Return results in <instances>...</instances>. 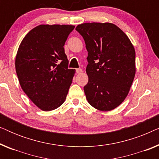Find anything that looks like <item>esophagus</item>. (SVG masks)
I'll return each instance as SVG.
<instances>
[{"label":"esophagus","instance_id":"obj_1","mask_svg":"<svg viewBox=\"0 0 159 159\" xmlns=\"http://www.w3.org/2000/svg\"><path fill=\"white\" fill-rule=\"evenodd\" d=\"M76 72H77V74H80L82 72V69H76Z\"/></svg>","mask_w":159,"mask_h":159}]
</instances>
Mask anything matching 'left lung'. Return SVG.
Wrapping results in <instances>:
<instances>
[{"label":"left lung","mask_w":159,"mask_h":159,"mask_svg":"<svg viewBox=\"0 0 159 159\" xmlns=\"http://www.w3.org/2000/svg\"><path fill=\"white\" fill-rule=\"evenodd\" d=\"M76 30L84 38L88 52L86 98L98 110L114 109L127 96L135 76L133 45L112 23H84Z\"/></svg>","instance_id":"8db88e82"}]
</instances>
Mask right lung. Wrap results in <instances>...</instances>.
I'll use <instances>...</instances> for the list:
<instances>
[{
  "instance_id": "obj_1",
  "label": "right lung",
  "mask_w": 159,
  "mask_h": 159,
  "mask_svg": "<svg viewBox=\"0 0 159 159\" xmlns=\"http://www.w3.org/2000/svg\"><path fill=\"white\" fill-rule=\"evenodd\" d=\"M73 25H40L30 30L17 51L15 67L19 84L41 110L49 111L66 98L75 69H68L64 45Z\"/></svg>"
}]
</instances>
